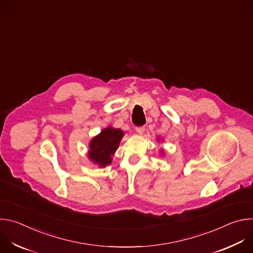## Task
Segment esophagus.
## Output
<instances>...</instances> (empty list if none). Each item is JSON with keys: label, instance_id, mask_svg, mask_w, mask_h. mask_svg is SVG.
<instances>
[{"label": "esophagus", "instance_id": "1", "mask_svg": "<svg viewBox=\"0 0 253 253\" xmlns=\"http://www.w3.org/2000/svg\"><path fill=\"white\" fill-rule=\"evenodd\" d=\"M135 130H136V132L138 134H142L144 131H145V127H144V126H139V127H136Z\"/></svg>", "mask_w": 253, "mask_h": 253}]
</instances>
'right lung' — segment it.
<instances>
[{
  "label": "right lung",
  "instance_id": "1",
  "mask_svg": "<svg viewBox=\"0 0 253 253\" xmlns=\"http://www.w3.org/2000/svg\"><path fill=\"white\" fill-rule=\"evenodd\" d=\"M120 129L108 127L92 139L90 142L89 158L100 167H105L112 162L111 156L117 150L119 143L123 137Z\"/></svg>",
  "mask_w": 253,
  "mask_h": 253
}]
</instances>
